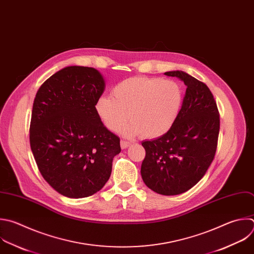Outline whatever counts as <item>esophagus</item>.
Here are the masks:
<instances>
[{"label":"esophagus","mask_w":254,"mask_h":254,"mask_svg":"<svg viewBox=\"0 0 254 254\" xmlns=\"http://www.w3.org/2000/svg\"><path fill=\"white\" fill-rule=\"evenodd\" d=\"M130 143H131L130 141L122 139V140H121V147H122V148H127V147H128V146L130 145Z\"/></svg>","instance_id":"1"}]
</instances>
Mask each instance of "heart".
I'll return each instance as SVG.
<instances>
[{"label":"heart","mask_w":254,"mask_h":254,"mask_svg":"<svg viewBox=\"0 0 254 254\" xmlns=\"http://www.w3.org/2000/svg\"><path fill=\"white\" fill-rule=\"evenodd\" d=\"M113 98L100 97L95 110L104 126L118 131L130 120L124 133L155 138L166 133L175 124L183 102V92L173 80L132 76L114 87Z\"/></svg>","instance_id":"1"}]
</instances>
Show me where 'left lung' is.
<instances>
[{"instance_id":"8db88e82","label":"left lung","mask_w":254,"mask_h":254,"mask_svg":"<svg viewBox=\"0 0 254 254\" xmlns=\"http://www.w3.org/2000/svg\"><path fill=\"white\" fill-rule=\"evenodd\" d=\"M164 74L184 80L187 92L170 130L141 142L145 157L140 174L153 191L177 195L190 190L205 175L215 155L220 120L216 102L204 82L182 70Z\"/></svg>"}]
</instances>
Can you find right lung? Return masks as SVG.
<instances>
[{
  "instance_id": "right-lung-1",
  "label": "right lung",
  "mask_w": 254,
  "mask_h": 254,
  "mask_svg": "<svg viewBox=\"0 0 254 254\" xmlns=\"http://www.w3.org/2000/svg\"><path fill=\"white\" fill-rule=\"evenodd\" d=\"M105 80L94 67L66 66L37 92L30 125V144L45 181L59 193L82 198L109 181L120 137L98 117L95 105Z\"/></svg>"
}]
</instances>
